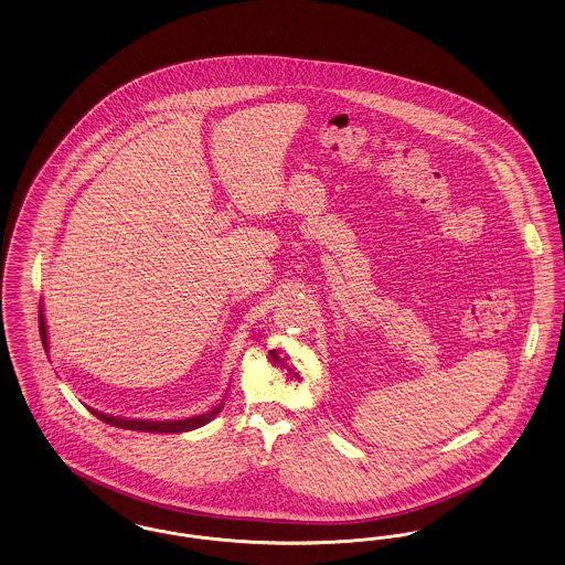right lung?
I'll use <instances>...</instances> for the list:
<instances>
[{"mask_svg": "<svg viewBox=\"0 0 565 565\" xmlns=\"http://www.w3.org/2000/svg\"><path fill=\"white\" fill-rule=\"evenodd\" d=\"M40 335H42V344L44 350H49L46 345V324H44V317H42V310H40ZM223 407V403L217 405L215 409H211L209 414H202V416L188 417V419H174V422H149V419H126V417H114L107 416V414H100L90 409L98 419H103L105 424H111V426H118V428H126V430H141V433H185V430H194L198 426H204L206 422H211L213 417L217 416Z\"/></svg>", "mask_w": 565, "mask_h": 565, "instance_id": "add662e5", "label": "right lung"}]
</instances>
